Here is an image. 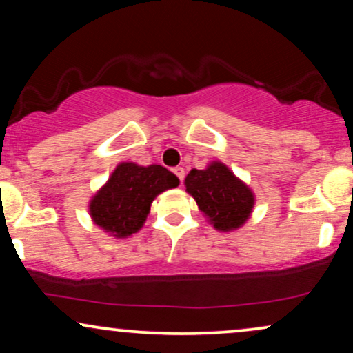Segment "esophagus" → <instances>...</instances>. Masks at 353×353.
Masks as SVG:
<instances>
[{"instance_id":"esophagus-1","label":"esophagus","mask_w":353,"mask_h":353,"mask_svg":"<svg viewBox=\"0 0 353 353\" xmlns=\"http://www.w3.org/2000/svg\"><path fill=\"white\" fill-rule=\"evenodd\" d=\"M174 174H176L177 177H179L181 182H184V177H185V171L184 168H174Z\"/></svg>"}]
</instances>
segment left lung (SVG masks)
I'll return each instance as SVG.
<instances>
[{"label":"left lung","instance_id":"8db88e82","mask_svg":"<svg viewBox=\"0 0 353 353\" xmlns=\"http://www.w3.org/2000/svg\"><path fill=\"white\" fill-rule=\"evenodd\" d=\"M184 184L199 209L220 232L236 230L252 214L254 205L252 189L219 161L201 171L192 169Z\"/></svg>","mask_w":353,"mask_h":353}]
</instances>
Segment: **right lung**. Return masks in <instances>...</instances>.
I'll list each match as a JSON object with an SVG mask.
<instances>
[{
  "mask_svg": "<svg viewBox=\"0 0 353 353\" xmlns=\"http://www.w3.org/2000/svg\"><path fill=\"white\" fill-rule=\"evenodd\" d=\"M176 174L159 164L117 165L107 184L90 201L93 223L117 239H126L143 227L151 202L164 190L177 188Z\"/></svg>",
  "mask_w": 353,
  "mask_h": 353,
  "instance_id": "right-lung-1",
  "label": "right lung"
}]
</instances>
